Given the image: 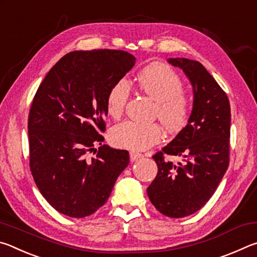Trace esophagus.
I'll list each match as a JSON object with an SVG mask.
<instances>
[{"label":"esophagus","mask_w":257,"mask_h":257,"mask_svg":"<svg viewBox=\"0 0 257 257\" xmlns=\"http://www.w3.org/2000/svg\"><path fill=\"white\" fill-rule=\"evenodd\" d=\"M143 156V154L142 153H138V152H135V151H132L130 152V160L133 161H136V160H138V159H141Z\"/></svg>","instance_id":"34e87169"}]
</instances>
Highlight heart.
I'll return each instance as SVG.
<instances>
[{
    "label": "heart",
    "instance_id": "b5f03b06",
    "mask_svg": "<svg viewBox=\"0 0 257 257\" xmlns=\"http://www.w3.org/2000/svg\"><path fill=\"white\" fill-rule=\"evenodd\" d=\"M143 93L156 102L154 118L159 119L170 133H179L189 122L191 99L184 90L182 78L162 62L145 67L136 78ZM130 97V86L125 79H119L108 89L106 95V112L112 118H119ZM164 136V129L158 122L141 123L123 121L111 130L113 144L134 151L147 150L159 143Z\"/></svg>",
    "mask_w": 257,
    "mask_h": 257
}]
</instances>
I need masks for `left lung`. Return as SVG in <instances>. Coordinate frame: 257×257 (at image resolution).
Listing matches in <instances>:
<instances>
[{
    "mask_svg": "<svg viewBox=\"0 0 257 257\" xmlns=\"http://www.w3.org/2000/svg\"><path fill=\"white\" fill-rule=\"evenodd\" d=\"M194 88V106L188 124L162 151L153 155L158 175L147 188L151 202L169 217H184L205 205L227 171L230 159V103L198 61L176 58ZM165 155L182 156L177 165Z\"/></svg>",
    "mask_w": 257,
    "mask_h": 257,
    "instance_id": "1",
    "label": "left lung"
}]
</instances>
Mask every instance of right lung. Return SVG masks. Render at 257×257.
<instances>
[{
    "instance_id": "1",
    "label": "right lung",
    "mask_w": 257,
    "mask_h": 257,
    "mask_svg": "<svg viewBox=\"0 0 257 257\" xmlns=\"http://www.w3.org/2000/svg\"><path fill=\"white\" fill-rule=\"evenodd\" d=\"M135 61L120 50L70 52L35 94L28 116L29 168L41 194L64 215L96 212L129 163L128 151L102 145V134L108 89Z\"/></svg>"
}]
</instances>
